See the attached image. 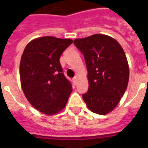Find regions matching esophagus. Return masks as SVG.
Listing matches in <instances>:
<instances>
[{"instance_id": "1", "label": "esophagus", "mask_w": 148, "mask_h": 148, "mask_svg": "<svg viewBox=\"0 0 148 148\" xmlns=\"http://www.w3.org/2000/svg\"><path fill=\"white\" fill-rule=\"evenodd\" d=\"M77 80H78V77H77V76H75L74 77V78H73V81H74V82L75 84L77 83Z\"/></svg>"}]
</instances>
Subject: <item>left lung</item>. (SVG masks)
<instances>
[{
	"instance_id": "left-lung-1",
	"label": "left lung",
	"mask_w": 148,
	"mask_h": 148,
	"mask_svg": "<svg viewBox=\"0 0 148 148\" xmlns=\"http://www.w3.org/2000/svg\"><path fill=\"white\" fill-rule=\"evenodd\" d=\"M84 56L89 87L82 95L90 111L105 115L121 101L129 81V65L119 43L105 34H96L74 40Z\"/></svg>"
}]
</instances>
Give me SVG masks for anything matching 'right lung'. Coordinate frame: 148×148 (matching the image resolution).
<instances>
[{"mask_svg":"<svg viewBox=\"0 0 148 148\" xmlns=\"http://www.w3.org/2000/svg\"><path fill=\"white\" fill-rule=\"evenodd\" d=\"M71 39L41 37L27 45L20 63L21 85L34 108L54 115L65 108L72 92L71 84L62 72L60 57Z\"/></svg>","mask_w":148,"mask_h":148,"instance_id":"add662e5","label":"right lung"}]
</instances>
